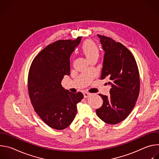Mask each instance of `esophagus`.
I'll return each instance as SVG.
<instances>
[{"instance_id":"34e87169","label":"esophagus","mask_w":159,"mask_h":159,"mask_svg":"<svg viewBox=\"0 0 159 159\" xmlns=\"http://www.w3.org/2000/svg\"><path fill=\"white\" fill-rule=\"evenodd\" d=\"M84 96L85 98H89L90 96V94L88 93L87 92H85V93H84Z\"/></svg>"}]
</instances>
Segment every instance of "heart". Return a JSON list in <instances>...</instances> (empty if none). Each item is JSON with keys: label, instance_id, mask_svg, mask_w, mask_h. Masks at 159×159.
Here are the masks:
<instances>
[{"label": "heart", "instance_id": "1", "mask_svg": "<svg viewBox=\"0 0 159 159\" xmlns=\"http://www.w3.org/2000/svg\"><path fill=\"white\" fill-rule=\"evenodd\" d=\"M82 51L89 60L99 55V49L97 45L91 41H87L84 43Z\"/></svg>", "mask_w": 159, "mask_h": 159}]
</instances>
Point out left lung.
<instances>
[{
	"instance_id": "8db88e82",
	"label": "left lung",
	"mask_w": 159,
	"mask_h": 159,
	"mask_svg": "<svg viewBox=\"0 0 159 159\" xmlns=\"http://www.w3.org/2000/svg\"><path fill=\"white\" fill-rule=\"evenodd\" d=\"M105 53L101 79L111 85L109 96L99 94L103 100L96 109L104 122L116 125L131 112L140 92V75L134 57L123 44L110 38L98 34Z\"/></svg>"
}]
</instances>
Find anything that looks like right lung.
<instances>
[{
    "instance_id": "obj_1",
    "label": "right lung",
    "mask_w": 159,
    "mask_h": 159,
    "mask_svg": "<svg viewBox=\"0 0 159 159\" xmlns=\"http://www.w3.org/2000/svg\"><path fill=\"white\" fill-rule=\"evenodd\" d=\"M81 39L58 40L48 45L34 58L30 69L31 104L41 119L55 129H63L72 123L77 104L84 98L82 93L69 92L61 84L65 75H70V58Z\"/></svg>"
}]
</instances>
